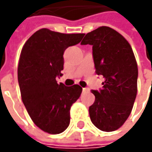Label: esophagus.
<instances>
[{"instance_id": "1", "label": "esophagus", "mask_w": 152, "mask_h": 152, "mask_svg": "<svg viewBox=\"0 0 152 152\" xmlns=\"http://www.w3.org/2000/svg\"><path fill=\"white\" fill-rule=\"evenodd\" d=\"M90 91V89L89 88H83V92L84 93H87V92H89Z\"/></svg>"}]
</instances>
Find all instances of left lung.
Instances as JSON below:
<instances>
[{
	"instance_id": "1",
	"label": "left lung",
	"mask_w": 152,
	"mask_h": 152,
	"mask_svg": "<svg viewBox=\"0 0 152 152\" xmlns=\"http://www.w3.org/2000/svg\"><path fill=\"white\" fill-rule=\"evenodd\" d=\"M81 45H92L96 73L105 79L100 91H91L96 100L89 108L93 124L112 132L130 115L137 95L138 67L129 43L109 27L88 33Z\"/></svg>"
}]
</instances>
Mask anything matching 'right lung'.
Masks as SVG:
<instances>
[{"label": "right lung", "instance_id": "1", "mask_svg": "<svg viewBox=\"0 0 152 152\" xmlns=\"http://www.w3.org/2000/svg\"><path fill=\"white\" fill-rule=\"evenodd\" d=\"M84 35L41 28L22 49L18 67L22 101L34 124L46 133L60 134L70 124V108L82 88L58 85L56 79L62 76L65 50L79 44Z\"/></svg>", "mask_w": 152, "mask_h": 152}]
</instances>
